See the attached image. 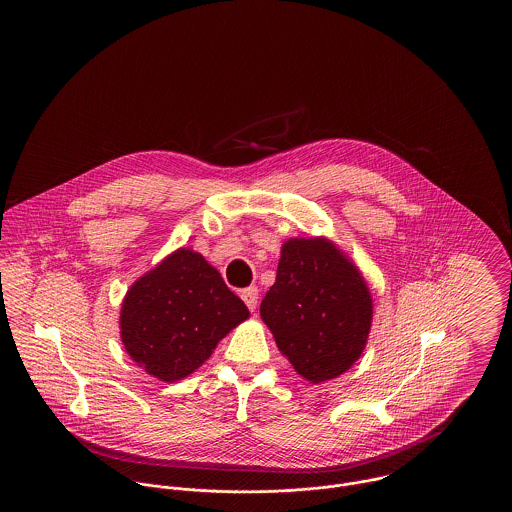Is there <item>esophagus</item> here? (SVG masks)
<instances>
[{"mask_svg":"<svg viewBox=\"0 0 512 512\" xmlns=\"http://www.w3.org/2000/svg\"><path fill=\"white\" fill-rule=\"evenodd\" d=\"M242 299H244L245 305H247L249 311H255V309H257V303H259V290H257L255 286L245 288V290H242Z\"/></svg>","mask_w":512,"mask_h":512,"instance_id":"34e87169","label":"esophagus"}]
</instances>
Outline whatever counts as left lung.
Listing matches in <instances>:
<instances>
[{
    "mask_svg": "<svg viewBox=\"0 0 512 512\" xmlns=\"http://www.w3.org/2000/svg\"><path fill=\"white\" fill-rule=\"evenodd\" d=\"M278 349L318 384L340 376L365 349L372 299L361 272L324 238L282 247L276 282L261 301Z\"/></svg>",
    "mask_w": 512,
    "mask_h": 512,
    "instance_id": "obj_1",
    "label": "left lung"
}]
</instances>
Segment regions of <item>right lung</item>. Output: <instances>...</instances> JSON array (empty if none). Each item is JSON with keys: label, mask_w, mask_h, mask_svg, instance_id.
<instances>
[{"label": "right lung", "mask_w": 512, "mask_h": 512, "mask_svg": "<svg viewBox=\"0 0 512 512\" xmlns=\"http://www.w3.org/2000/svg\"><path fill=\"white\" fill-rule=\"evenodd\" d=\"M247 317L244 301L215 268L192 249H178L126 293L122 343L151 376L176 382L203 365Z\"/></svg>", "instance_id": "add662e5"}]
</instances>
